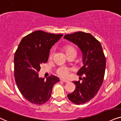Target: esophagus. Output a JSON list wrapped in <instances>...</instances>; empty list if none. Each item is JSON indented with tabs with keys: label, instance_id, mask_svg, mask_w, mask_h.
I'll return each mask as SVG.
<instances>
[{
	"label": "esophagus",
	"instance_id": "34e87169",
	"mask_svg": "<svg viewBox=\"0 0 121 121\" xmlns=\"http://www.w3.org/2000/svg\"><path fill=\"white\" fill-rule=\"evenodd\" d=\"M60 81L64 82H68V81H67V80H63V79H60Z\"/></svg>",
	"mask_w": 121,
	"mask_h": 121
}]
</instances>
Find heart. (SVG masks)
Returning <instances> with one entry per match:
<instances>
[{
    "label": "heart",
    "mask_w": 121,
    "mask_h": 121,
    "mask_svg": "<svg viewBox=\"0 0 121 121\" xmlns=\"http://www.w3.org/2000/svg\"><path fill=\"white\" fill-rule=\"evenodd\" d=\"M63 50L66 54L67 56L68 55L71 54L72 53L76 54V50L75 48L73 46L71 45H67L63 47ZM52 56H53V53H50V56H49V58L52 59ZM69 69L67 67H59L58 69L56 70V73L59 76L62 77V78H67L68 76V73L69 72Z\"/></svg>",
    "instance_id": "1"
}]
</instances>
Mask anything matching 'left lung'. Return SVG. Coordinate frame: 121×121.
<instances>
[{
	"mask_svg": "<svg viewBox=\"0 0 121 121\" xmlns=\"http://www.w3.org/2000/svg\"><path fill=\"white\" fill-rule=\"evenodd\" d=\"M64 38L80 49L83 64L77 73L78 76L83 74L82 82H73L76 89L67 96L74 104L86 103L96 95L103 82L106 59L102 45L91 34L81 31L67 34Z\"/></svg>",
	"mask_w": 121,
	"mask_h": 121,
	"instance_id": "1",
	"label": "left lung"
}]
</instances>
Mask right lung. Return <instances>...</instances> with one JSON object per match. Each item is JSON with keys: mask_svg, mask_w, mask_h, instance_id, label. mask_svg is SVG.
I'll list each match as a JSON object with an SVG mask.
<instances>
[{"mask_svg": "<svg viewBox=\"0 0 121 121\" xmlns=\"http://www.w3.org/2000/svg\"><path fill=\"white\" fill-rule=\"evenodd\" d=\"M62 36L35 31L22 39L15 53V81L21 94L31 103L40 105L47 102L54 85L59 81L53 75L45 80L38 72L41 64L48 60L50 49Z\"/></svg>", "mask_w": 121, "mask_h": 121, "instance_id": "obj_1", "label": "right lung"}]
</instances>
